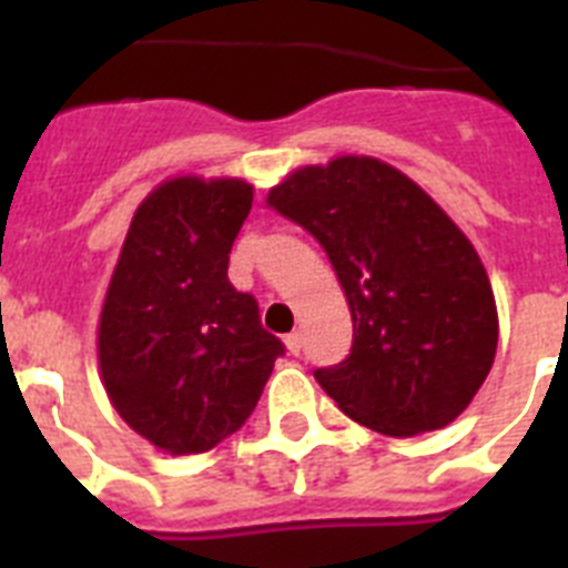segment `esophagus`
<instances>
[{
    "mask_svg": "<svg viewBox=\"0 0 568 568\" xmlns=\"http://www.w3.org/2000/svg\"><path fill=\"white\" fill-rule=\"evenodd\" d=\"M284 344H287L290 355H301V346H304V338H301V333H290L287 338H284Z\"/></svg>",
    "mask_w": 568,
    "mask_h": 568,
    "instance_id": "34e87169",
    "label": "esophagus"
}]
</instances>
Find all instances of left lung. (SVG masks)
Returning <instances> with one entry per match:
<instances>
[{"mask_svg":"<svg viewBox=\"0 0 568 568\" xmlns=\"http://www.w3.org/2000/svg\"><path fill=\"white\" fill-rule=\"evenodd\" d=\"M267 204L327 250L353 313V349L315 369L321 389L393 438L453 424L498 349L489 275L464 230L373 155L293 170Z\"/></svg>","mask_w":568,"mask_h":568,"instance_id":"left-lung-1","label":"left lung"}]
</instances>
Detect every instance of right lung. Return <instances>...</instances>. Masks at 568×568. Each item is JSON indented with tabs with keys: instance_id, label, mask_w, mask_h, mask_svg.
Wrapping results in <instances>:
<instances>
[{
	"instance_id": "add662e5",
	"label": "right lung",
	"mask_w": 568,
	"mask_h": 568,
	"mask_svg": "<svg viewBox=\"0 0 568 568\" xmlns=\"http://www.w3.org/2000/svg\"><path fill=\"white\" fill-rule=\"evenodd\" d=\"M253 207L244 179L175 175L133 213L99 315L113 409L170 455H199L253 415L284 344L227 278Z\"/></svg>"
}]
</instances>
